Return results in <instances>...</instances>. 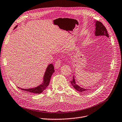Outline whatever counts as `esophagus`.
Wrapping results in <instances>:
<instances>
[{
	"label": "esophagus",
	"instance_id": "obj_1",
	"mask_svg": "<svg viewBox=\"0 0 122 122\" xmlns=\"http://www.w3.org/2000/svg\"><path fill=\"white\" fill-rule=\"evenodd\" d=\"M61 63V61L60 59L57 60L56 62V63H55V68H56V69L59 68L60 67V66Z\"/></svg>",
	"mask_w": 122,
	"mask_h": 122
}]
</instances>
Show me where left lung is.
<instances>
[{
    "instance_id": "8db88e82",
    "label": "left lung",
    "mask_w": 122,
    "mask_h": 122,
    "mask_svg": "<svg viewBox=\"0 0 122 122\" xmlns=\"http://www.w3.org/2000/svg\"><path fill=\"white\" fill-rule=\"evenodd\" d=\"M95 35L96 36H105L107 37H109V35L107 32V30L105 27V26L102 24V23L99 21H95ZM71 83L73 87L78 92H87L88 91H89V89H86L83 88H81L76 84V81L75 79L74 75H73V79L71 80Z\"/></svg>"
}]
</instances>
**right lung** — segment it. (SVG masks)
Masks as SVG:
<instances>
[{"label":"right lung","mask_w":122,"mask_h":122,"mask_svg":"<svg viewBox=\"0 0 122 122\" xmlns=\"http://www.w3.org/2000/svg\"><path fill=\"white\" fill-rule=\"evenodd\" d=\"M18 27L17 25L14 29H16ZM55 72L54 67L53 64H50L47 67L45 73L44 74V77H43V81L42 84H41L39 86L36 87L30 88V89H22L20 87L19 88L22 91H24L27 92L31 93H35V94H40L44 92L45 90L46 89L47 87L48 86L50 83V81L51 77L52 76V74Z\"/></svg>","instance_id":"add662e5"}]
</instances>
